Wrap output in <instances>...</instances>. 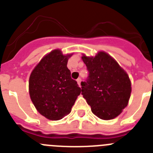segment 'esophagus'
<instances>
[{
	"label": "esophagus",
	"instance_id": "esophagus-1",
	"mask_svg": "<svg viewBox=\"0 0 153 153\" xmlns=\"http://www.w3.org/2000/svg\"><path fill=\"white\" fill-rule=\"evenodd\" d=\"M76 82H77V83H78V85H79V86H81V85H80L81 79H80V78H78V79H76Z\"/></svg>",
	"mask_w": 153,
	"mask_h": 153
}]
</instances>
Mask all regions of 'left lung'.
Here are the masks:
<instances>
[{"label":"left lung","mask_w":153,"mask_h":153,"mask_svg":"<svg viewBox=\"0 0 153 153\" xmlns=\"http://www.w3.org/2000/svg\"><path fill=\"white\" fill-rule=\"evenodd\" d=\"M82 60L89 76L81 82V94L97 117L104 120L116 118L128 105L132 90L129 76L103 51L94 57L83 54Z\"/></svg>","instance_id":"obj_1"}]
</instances>
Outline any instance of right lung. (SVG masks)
Instances as JSON below:
<instances>
[{"instance_id":"right-lung-1","label":"right lung","mask_w":153,"mask_h":153,"mask_svg":"<svg viewBox=\"0 0 153 153\" xmlns=\"http://www.w3.org/2000/svg\"><path fill=\"white\" fill-rule=\"evenodd\" d=\"M71 55L53 50L42 58L30 76L31 100L36 110L48 120H61L69 114L81 93L67 67Z\"/></svg>"}]
</instances>
